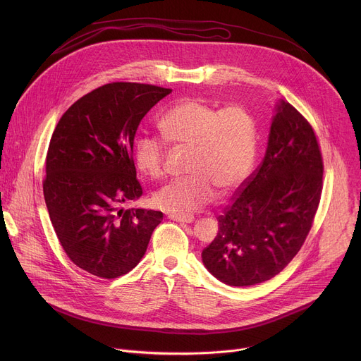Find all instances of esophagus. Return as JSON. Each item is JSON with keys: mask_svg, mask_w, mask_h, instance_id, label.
I'll return each instance as SVG.
<instances>
[{"mask_svg": "<svg viewBox=\"0 0 361 361\" xmlns=\"http://www.w3.org/2000/svg\"><path fill=\"white\" fill-rule=\"evenodd\" d=\"M169 219L174 220V221H180V223H192L194 221V216L192 214H178V213H171L169 216Z\"/></svg>", "mask_w": 361, "mask_h": 361, "instance_id": "esophagus-1", "label": "esophagus"}]
</instances>
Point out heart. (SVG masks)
Masks as SVG:
<instances>
[{
	"label": "heart",
	"mask_w": 361,
	"mask_h": 361,
	"mask_svg": "<svg viewBox=\"0 0 361 361\" xmlns=\"http://www.w3.org/2000/svg\"><path fill=\"white\" fill-rule=\"evenodd\" d=\"M164 138L190 145V176L166 184L154 194L160 209L185 214L228 192L247 178L255 157L257 127L241 106L217 109L202 99L185 98L169 109L159 121ZM166 142L156 135H140L134 142V163L149 178L164 173Z\"/></svg>",
	"instance_id": "1"
}]
</instances>
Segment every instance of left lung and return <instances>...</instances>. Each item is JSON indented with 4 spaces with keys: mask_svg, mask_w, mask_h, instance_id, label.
Returning <instances> with one entry per match:
<instances>
[{
    "mask_svg": "<svg viewBox=\"0 0 361 361\" xmlns=\"http://www.w3.org/2000/svg\"><path fill=\"white\" fill-rule=\"evenodd\" d=\"M323 157L313 127L291 104L276 107L266 156L219 217L201 252L220 281L247 287L277 276L310 231L323 190Z\"/></svg>",
    "mask_w": 361,
    "mask_h": 361,
    "instance_id": "obj_1",
    "label": "left lung"
}]
</instances>
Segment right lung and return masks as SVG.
Returning <instances> with one entry per match:
<instances>
[{"instance_id":"add662e5","label":"right lung","mask_w":361,"mask_h":361,"mask_svg":"<svg viewBox=\"0 0 361 361\" xmlns=\"http://www.w3.org/2000/svg\"><path fill=\"white\" fill-rule=\"evenodd\" d=\"M171 92L151 84L110 82L63 114L42 181L48 214L68 259L101 279L131 271L163 213L121 204L142 194L133 145L142 117Z\"/></svg>"}]
</instances>
